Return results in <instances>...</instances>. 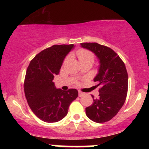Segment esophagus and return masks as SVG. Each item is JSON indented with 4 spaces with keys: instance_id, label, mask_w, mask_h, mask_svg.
I'll list each match as a JSON object with an SVG mask.
<instances>
[{
    "instance_id": "esophagus-1",
    "label": "esophagus",
    "mask_w": 149,
    "mask_h": 149,
    "mask_svg": "<svg viewBox=\"0 0 149 149\" xmlns=\"http://www.w3.org/2000/svg\"><path fill=\"white\" fill-rule=\"evenodd\" d=\"M83 95H84V92H81L80 90H78V96L79 97H82Z\"/></svg>"
}]
</instances>
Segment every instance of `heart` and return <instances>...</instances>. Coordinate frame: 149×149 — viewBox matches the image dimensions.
Instances as JSON below:
<instances>
[{
  "label": "heart",
  "mask_w": 149,
  "mask_h": 149,
  "mask_svg": "<svg viewBox=\"0 0 149 149\" xmlns=\"http://www.w3.org/2000/svg\"><path fill=\"white\" fill-rule=\"evenodd\" d=\"M77 56H78V59L80 62L82 61H94L95 59V55L92 52L88 50V49H80L77 51L76 52ZM69 59V57H67L65 59L64 62H66V61Z\"/></svg>",
  "instance_id": "obj_1"
}]
</instances>
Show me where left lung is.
I'll return each mask as SVG.
<instances>
[{
  "instance_id": "1",
  "label": "left lung",
  "mask_w": 149,
  "mask_h": 149,
  "mask_svg": "<svg viewBox=\"0 0 149 149\" xmlns=\"http://www.w3.org/2000/svg\"><path fill=\"white\" fill-rule=\"evenodd\" d=\"M81 47L92 51L100 60L98 73L94 78L99 90V98L85 108L86 115L95 123H105L118 113L125 102L128 75L122 59L110 47L97 42H83Z\"/></svg>"
}]
</instances>
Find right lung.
<instances>
[{
	"mask_svg": "<svg viewBox=\"0 0 149 149\" xmlns=\"http://www.w3.org/2000/svg\"><path fill=\"white\" fill-rule=\"evenodd\" d=\"M73 47V44L52 45L36 55L27 68L24 84L26 99L33 113L46 123L64 118L70 104L78 97L76 89L64 91L56 88L52 82Z\"/></svg>",
	"mask_w": 149,
	"mask_h": 149,
	"instance_id": "obj_1",
	"label": "right lung"
}]
</instances>
